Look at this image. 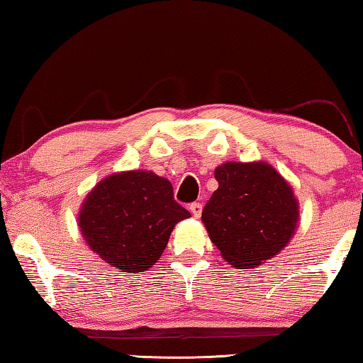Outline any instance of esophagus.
<instances>
[{
    "instance_id": "esophagus-1",
    "label": "esophagus",
    "mask_w": 363,
    "mask_h": 363,
    "mask_svg": "<svg viewBox=\"0 0 363 363\" xmlns=\"http://www.w3.org/2000/svg\"><path fill=\"white\" fill-rule=\"evenodd\" d=\"M190 213H192L194 218H200L201 216V210H203V205L199 203V201H195V203H192L189 206Z\"/></svg>"
}]
</instances>
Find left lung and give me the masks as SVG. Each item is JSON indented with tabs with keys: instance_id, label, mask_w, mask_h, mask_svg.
I'll use <instances>...</instances> for the list:
<instances>
[{
	"instance_id": "8db88e82",
	"label": "left lung",
	"mask_w": 363,
	"mask_h": 363,
	"mask_svg": "<svg viewBox=\"0 0 363 363\" xmlns=\"http://www.w3.org/2000/svg\"><path fill=\"white\" fill-rule=\"evenodd\" d=\"M214 177L219 187L201 220L224 259L233 267L251 269L280 253L299 219L290 184L264 162H227Z\"/></svg>"
}]
</instances>
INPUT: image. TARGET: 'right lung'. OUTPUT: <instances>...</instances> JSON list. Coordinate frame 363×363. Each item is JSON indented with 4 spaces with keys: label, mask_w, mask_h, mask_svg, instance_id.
Instances as JSON below:
<instances>
[{
    "label": "right lung",
    "mask_w": 363,
    "mask_h": 363,
    "mask_svg": "<svg viewBox=\"0 0 363 363\" xmlns=\"http://www.w3.org/2000/svg\"><path fill=\"white\" fill-rule=\"evenodd\" d=\"M190 213L168 179L152 171H123L91 190L78 214L88 247L121 272H143L167 248L171 232Z\"/></svg>",
    "instance_id": "1"
}]
</instances>
